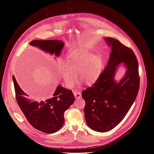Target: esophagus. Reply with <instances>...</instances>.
<instances>
[{
    "mask_svg": "<svg viewBox=\"0 0 154 154\" xmlns=\"http://www.w3.org/2000/svg\"><path fill=\"white\" fill-rule=\"evenodd\" d=\"M73 93H74V97H75L76 98H80V97H82L81 92H80V91H74V92H73Z\"/></svg>",
    "mask_w": 154,
    "mask_h": 154,
    "instance_id": "obj_1",
    "label": "esophagus"
}]
</instances>
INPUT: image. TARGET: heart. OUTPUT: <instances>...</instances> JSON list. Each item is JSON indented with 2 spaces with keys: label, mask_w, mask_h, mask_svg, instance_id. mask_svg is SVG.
I'll return each instance as SVG.
<instances>
[{
  "label": "heart",
  "mask_w": 154,
  "mask_h": 154,
  "mask_svg": "<svg viewBox=\"0 0 154 154\" xmlns=\"http://www.w3.org/2000/svg\"><path fill=\"white\" fill-rule=\"evenodd\" d=\"M101 58L87 50H78L69 53L67 63L62 67V76L65 83L71 87L77 80L76 72L80 80L87 84L94 83L101 72Z\"/></svg>",
  "instance_id": "heart-1"
}]
</instances>
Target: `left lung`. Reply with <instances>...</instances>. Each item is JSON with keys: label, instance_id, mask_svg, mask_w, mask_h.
Wrapping results in <instances>:
<instances>
[{"label": "left lung", "instance_id": "1", "mask_svg": "<svg viewBox=\"0 0 154 154\" xmlns=\"http://www.w3.org/2000/svg\"><path fill=\"white\" fill-rule=\"evenodd\" d=\"M104 40L111 49L108 63L94 84L82 92L87 125L98 132H108L122 122L139 88V65L133 51L116 39ZM122 66L125 74L118 82L115 74Z\"/></svg>", "mask_w": 154, "mask_h": 154}]
</instances>
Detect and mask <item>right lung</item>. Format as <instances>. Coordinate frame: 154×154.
Masks as SVG:
<instances>
[{
    "mask_svg": "<svg viewBox=\"0 0 154 154\" xmlns=\"http://www.w3.org/2000/svg\"><path fill=\"white\" fill-rule=\"evenodd\" d=\"M29 45L58 57L65 44L60 40H35ZM13 81L18 106L32 127L47 134L56 132L62 127L64 112L75 100L71 90L58 85L53 97L37 101L28 98V95L21 89L14 76Z\"/></svg>",
    "mask_w": 154,
    "mask_h": 154,
    "instance_id": "right-lung-1",
    "label": "right lung"
}]
</instances>
